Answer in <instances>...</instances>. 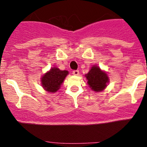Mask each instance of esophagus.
Listing matches in <instances>:
<instances>
[{"label": "esophagus", "mask_w": 147, "mask_h": 147, "mask_svg": "<svg viewBox=\"0 0 147 147\" xmlns=\"http://www.w3.org/2000/svg\"><path fill=\"white\" fill-rule=\"evenodd\" d=\"M72 74H73L74 75H79V70H73V71H72Z\"/></svg>", "instance_id": "esophagus-1"}]
</instances>
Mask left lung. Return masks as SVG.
I'll list each match as a JSON object with an SVG mask.
<instances>
[{"label":"left lung","mask_w":147,"mask_h":147,"mask_svg":"<svg viewBox=\"0 0 147 147\" xmlns=\"http://www.w3.org/2000/svg\"><path fill=\"white\" fill-rule=\"evenodd\" d=\"M88 84L92 90L95 92L102 91L107 86L109 77L107 74L102 71L97 66H93L88 74L86 75Z\"/></svg>","instance_id":"8db88e82"}]
</instances>
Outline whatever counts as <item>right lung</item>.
Instances as JSON below:
<instances>
[{
    "label": "right lung",
    "instance_id": "right-lung-1",
    "mask_svg": "<svg viewBox=\"0 0 147 147\" xmlns=\"http://www.w3.org/2000/svg\"><path fill=\"white\" fill-rule=\"evenodd\" d=\"M67 70H61L57 68L50 69L41 79L42 86L50 92H55L59 89L64 79L68 75Z\"/></svg>",
    "mask_w": 147,
    "mask_h": 147
}]
</instances>
